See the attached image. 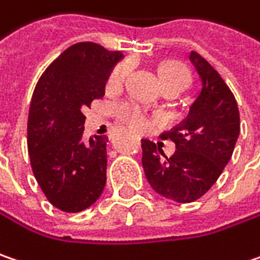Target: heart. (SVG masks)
I'll return each instance as SVG.
<instances>
[{"mask_svg":"<svg viewBox=\"0 0 260 260\" xmlns=\"http://www.w3.org/2000/svg\"><path fill=\"white\" fill-rule=\"evenodd\" d=\"M130 67H132L130 61H121V62L115 64L111 69V72L108 73V77H107V82H105L107 87L114 89V87L121 86L124 79L127 77V74L130 72ZM159 79H161L162 86L178 85L184 89L188 82V74L184 70V67H181L180 64H177V62H167V64H164L162 67L159 69ZM114 112H115V115L121 121L128 124L133 128H139L140 130L148 123V120H146V117L142 112V110L139 107H136L135 104H130V102H118V104H115L114 105Z\"/></svg>","mask_w":260,"mask_h":260,"instance_id":"heart-1","label":"heart"}]
</instances>
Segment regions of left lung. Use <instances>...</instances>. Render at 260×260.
<instances>
[{
    "label": "left lung",
    "instance_id": "left-lung-1",
    "mask_svg": "<svg viewBox=\"0 0 260 260\" xmlns=\"http://www.w3.org/2000/svg\"><path fill=\"white\" fill-rule=\"evenodd\" d=\"M188 59L201 89L187 117L161 136L174 142V155L168 158L153 142L142 140V165L150 187L178 203L198 201L214 186L240 135V114L230 87L198 52L191 51Z\"/></svg>",
    "mask_w": 260,
    "mask_h": 260
}]
</instances>
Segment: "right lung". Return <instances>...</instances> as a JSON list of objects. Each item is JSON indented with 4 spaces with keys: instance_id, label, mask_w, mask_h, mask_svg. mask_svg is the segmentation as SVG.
I'll list each match as a JSON object with an SVG mask.
<instances>
[{
    "instance_id": "obj_1",
    "label": "right lung",
    "mask_w": 260,
    "mask_h": 260,
    "mask_svg": "<svg viewBox=\"0 0 260 260\" xmlns=\"http://www.w3.org/2000/svg\"><path fill=\"white\" fill-rule=\"evenodd\" d=\"M123 52L79 42L54 59L35 87L27 149L33 175L46 199L62 212H80L107 183V136L83 140V110L105 93L111 69Z\"/></svg>"
}]
</instances>
